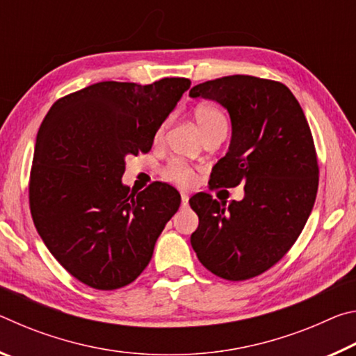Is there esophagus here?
<instances>
[{
    "label": "esophagus",
    "instance_id": "esophagus-1",
    "mask_svg": "<svg viewBox=\"0 0 356 356\" xmlns=\"http://www.w3.org/2000/svg\"><path fill=\"white\" fill-rule=\"evenodd\" d=\"M180 200H182V206H188V201H190V196L186 195V193H180Z\"/></svg>",
    "mask_w": 356,
    "mask_h": 356
}]
</instances>
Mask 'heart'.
Masks as SVG:
<instances>
[{"label":"heart","instance_id":"b5f03b06","mask_svg":"<svg viewBox=\"0 0 356 356\" xmlns=\"http://www.w3.org/2000/svg\"><path fill=\"white\" fill-rule=\"evenodd\" d=\"M193 114H195L197 127H200L204 136L209 135L210 131L220 130V129L227 131V118L218 106L201 104L195 108V113ZM165 125H161V129L159 130V135H161ZM161 177H163L166 182H171L174 185L186 186L193 184V180H195V172H193L191 168L186 163H184V161L172 160L163 168V170H161Z\"/></svg>","mask_w":356,"mask_h":356}]
</instances>
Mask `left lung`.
<instances>
[{
    "mask_svg": "<svg viewBox=\"0 0 356 356\" xmlns=\"http://www.w3.org/2000/svg\"><path fill=\"white\" fill-rule=\"evenodd\" d=\"M191 97L218 102L232 122L227 154L210 174V188L245 184L242 201L197 193L200 216L191 246L201 264L227 281L267 272L297 242L314 207L318 163L298 100L280 81L231 75L196 84Z\"/></svg>",
    "mask_w": 356,
    "mask_h": 356,
    "instance_id": "left-lung-1",
    "label": "left lung"
}]
</instances>
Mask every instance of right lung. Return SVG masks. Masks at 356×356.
<instances>
[{"mask_svg": "<svg viewBox=\"0 0 356 356\" xmlns=\"http://www.w3.org/2000/svg\"><path fill=\"white\" fill-rule=\"evenodd\" d=\"M188 78L102 81L56 100L35 140L29 209L48 251L92 289L114 291L147 267L180 206L171 185L130 193L125 156L146 154Z\"/></svg>", "mask_w": 356, "mask_h": 356, "instance_id": "right-lung-1", "label": "right lung"}]
</instances>
